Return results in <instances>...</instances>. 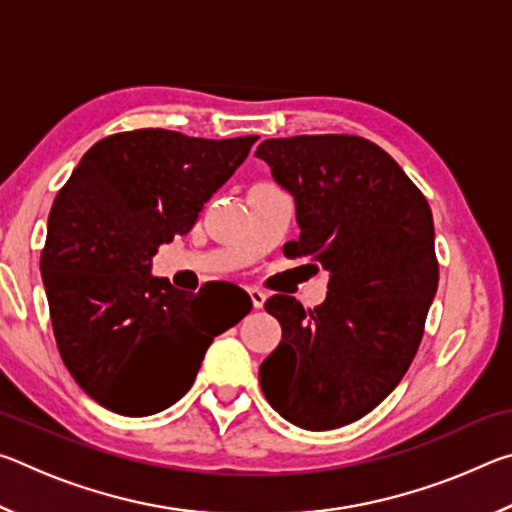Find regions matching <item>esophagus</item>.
I'll return each mask as SVG.
<instances>
[{
	"label": "esophagus",
	"instance_id": "esophagus-1",
	"mask_svg": "<svg viewBox=\"0 0 512 512\" xmlns=\"http://www.w3.org/2000/svg\"><path fill=\"white\" fill-rule=\"evenodd\" d=\"M248 296H250V300H253V307H255V309H262V307H264V302H266V293H264L262 289L250 287V289H248Z\"/></svg>",
	"mask_w": 512,
	"mask_h": 512
}]
</instances>
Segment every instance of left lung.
Masks as SVG:
<instances>
[{"mask_svg": "<svg viewBox=\"0 0 512 512\" xmlns=\"http://www.w3.org/2000/svg\"><path fill=\"white\" fill-rule=\"evenodd\" d=\"M296 201L298 241L329 273L323 305L266 300L282 341L259 366L268 404L309 431L363 418L400 384L438 289L427 198L391 155L357 135H298L257 146Z\"/></svg>", "mask_w": 512, "mask_h": 512, "instance_id": "1", "label": "left lung"}]
</instances>
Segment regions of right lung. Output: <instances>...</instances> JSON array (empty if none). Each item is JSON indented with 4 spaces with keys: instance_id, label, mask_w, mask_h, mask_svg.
I'll return each mask as SVG.
<instances>
[{
    "instance_id": "1",
    "label": "right lung",
    "mask_w": 512,
    "mask_h": 512,
    "mask_svg": "<svg viewBox=\"0 0 512 512\" xmlns=\"http://www.w3.org/2000/svg\"><path fill=\"white\" fill-rule=\"evenodd\" d=\"M255 135L203 140L164 128L103 137L83 155L49 212L40 257L51 325L69 375L94 402L142 418L192 388L207 348L253 302L216 309L151 275L162 244L241 162Z\"/></svg>"
}]
</instances>
